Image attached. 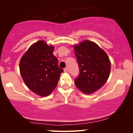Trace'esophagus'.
Listing matches in <instances>:
<instances>
[{
    "label": "esophagus",
    "instance_id": "34e87169",
    "mask_svg": "<svg viewBox=\"0 0 133 133\" xmlns=\"http://www.w3.org/2000/svg\"><path fill=\"white\" fill-rule=\"evenodd\" d=\"M64 71H65V72H68V68H65L64 69Z\"/></svg>",
    "mask_w": 133,
    "mask_h": 133
}]
</instances>
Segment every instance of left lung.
I'll use <instances>...</instances> for the list:
<instances>
[{"label": "left lung", "instance_id": "left-lung-1", "mask_svg": "<svg viewBox=\"0 0 133 133\" xmlns=\"http://www.w3.org/2000/svg\"><path fill=\"white\" fill-rule=\"evenodd\" d=\"M72 46L80 70L74 84L83 93H94L104 85L110 76V59L94 42L85 40Z\"/></svg>", "mask_w": 133, "mask_h": 133}]
</instances>
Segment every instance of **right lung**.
I'll return each instance as SVG.
<instances>
[{
    "mask_svg": "<svg viewBox=\"0 0 133 133\" xmlns=\"http://www.w3.org/2000/svg\"><path fill=\"white\" fill-rule=\"evenodd\" d=\"M54 46L43 40L31 45L21 57L19 70L26 87L40 96L50 95L63 71L53 55Z\"/></svg>",
    "mask_w": 133,
    "mask_h": 133,
    "instance_id": "right-lung-1",
    "label": "right lung"
}]
</instances>
